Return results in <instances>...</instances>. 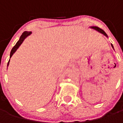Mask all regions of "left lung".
I'll use <instances>...</instances> for the list:
<instances>
[{
    "instance_id": "1",
    "label": "left lung",
    "mask_w": 123,
    "mask_h": 123,
    "mask_svg": "<svg viewBox=\"0 0 123 123\" xmlns=\"http://www.w3.org/2000/svg\"><path fill=\"white\" fill-rule=\"evenodd\" d=\"M91 28H93V29H95V30H96L97 31H98V32H101V34H103V35H104L105 37H108V35H107V34L105 33V32H104V31H103L102 29H101L100 28L97 27V26H91ZM111 45H112V48L114 49V47H113V45H112V44H111Z\"/></svg>"
}]
</instances>
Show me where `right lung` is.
<instances>
[{"label":"right lung","mask_w":123,"mask_h":123,"mask_svg":"<svg viewBox=\"0 0 123 123\" xmlns=\"http://www.w3.org/2000/svg\"><path fill=\"white\" fill-rule=\"evenodd\" d=\"M31 33H32V32H31V31H24V32L22 33V35H21L20 38H19V41L16 43V44L15 45V46H14V47L12 48V49H11V53H10V58L12 56V55H13V54L15 53V51H16V50L18 49V48L19 47V45L22 43V42H23L24 40L25 39V38L27 37L28 35H30ZM9 61H10V60H9ZM9 61L8 63H7V66L9 65Z\"/></svg>","instance_id":"add662e5"}]
</instances>
